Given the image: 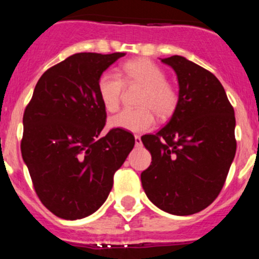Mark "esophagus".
Segmentation results:
<instances>
[{"instance_id": "esophagus-1", "label": "esophagus", "mask_w": 259, "mask_h": 259, "mask_svg": "<svg viewBox=\"0 0 259 259\" xmlns=\"http://www.w3.org/2000/svg\"><path fill=\"white\" fill-rule=\"evenodd\" d=\"M135 146H136V147H140V146H142L141 136H140V135H135Z\"/></svg>"}]
</instances>
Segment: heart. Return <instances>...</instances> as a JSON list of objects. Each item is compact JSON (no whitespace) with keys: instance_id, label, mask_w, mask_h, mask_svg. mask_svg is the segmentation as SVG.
Wrapping results in <instances>:
<instances>
[{"instance_id":"1","label":"heart","mask_w":259,"mask_h":259,"mask_svg":"<svg viewBox=\"0 0 259 259\" xmlns=\"http://www.w3.org/2000/svg\"><path fill=\"white\" fill-rule=\"evenodd\" d=\"M124 85L141 86L138 109H123L109 119V125L133 133L152 129L154 113L159 118H167L178 105V92L165 81V73L147 58L130 59L121 65L120 76L105 72L97 80V92L102 105L108 112L119 108Z\"/></svg>"}]
</instances>
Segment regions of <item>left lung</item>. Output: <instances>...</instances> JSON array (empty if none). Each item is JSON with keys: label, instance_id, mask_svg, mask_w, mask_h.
<instances>
[{"label": "left lung", "instance_id": "obj_1", "mask_svg": "<svg viewBox=\"0 0 259 259\" xmlns=\"http://www.w3.org/2000/svg\"><path fill=\"white\" fill-rule=\"evenodd\" d=\"M179 100L170 120L142 136L152 162L141 173L147 197L164 212L190 215L218 197L236 152L235 114L224 88L207 69L171 56Z\"/></svg>", "mask_w": 259, "mask_h": 259}]
</instances>
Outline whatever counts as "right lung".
I'll return each mask as SVG.
<instances>
[{"label": "right lung", "mask_w": 259, "mask_h": 259, "mask_svg": "<svg viewBox=\"0 0 259 259\" xmlns=\"http://www.w3.org/2000/svg\"><path fill=\"white\" fill-rule=\"evenodd\" d=\"M123 56L81 52L53 65L38 79L24 111L23 159L37 197L62 219L85 218L102 206L135 145L123 129L100 136L107 113L97 80Z\"/></svg>", "instance_id": "1"}]
</instances>
